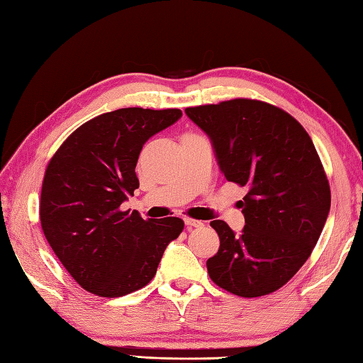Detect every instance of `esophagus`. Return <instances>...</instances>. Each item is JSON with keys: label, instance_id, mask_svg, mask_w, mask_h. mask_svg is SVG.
Returning <instances> with one entry per match:
<instances>
[{"label": "esophagus", "instance_id": "obj_1", "mask_svg": "<svg viewBox=\"0 0 363 363\" xmlns=\"http://www.w3.org/2000/svg\"><path fill=\"white\" fill-rule=\"evenodd\" d=\"M184 224H186V228H201L203 223L199 220H193V218H184Z\"/></svg>", "mask_w": 363, "mask_h": 363}]
</instances>
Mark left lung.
<instances>
[{
    "mask_svg": "<svg viewBox=\"0 0 363 363\" xmlns=\"http://www.w3.org/2000/svg\"><path fill=\"white\" fill-rule=\"evenodd\" d=\"M208 135L225 180L245 186V228L211 221L220 250L211 281L238 297L278 291L310 257L330 210V186L313 140L283 108L237 98L184 108Z\"/></svg>",
    "mask_w": 363,
    "mask_h": 363,
    "instance_id": "left-lung-1",
    "label": "left lung"
}]
</instances>
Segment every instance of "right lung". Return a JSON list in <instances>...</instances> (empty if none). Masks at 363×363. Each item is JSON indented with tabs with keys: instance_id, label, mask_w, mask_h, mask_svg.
I'll return each mask as SVG.
<instances>
[{
	"instance_id": "right-lung-1",
	"label": "right lung",
	"mask_w": 363,
	"mask_h": 363,
	"mask_svg": "<svg viewBox=\"0 0 363 363\" xmlns=\"http://www.w3.org/2000/svg\"><path fill=\"white\" fill-rule=\"evenodd\" d=\"M182 117L180 108L128 107L86 121L47 164L39 216L47 242L69 275L99 297L142 289L164 250L182 234L180 218L143 220L121 210L139 188L140 150Z\"/></svg>"
}]
</instances>
